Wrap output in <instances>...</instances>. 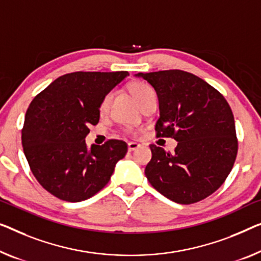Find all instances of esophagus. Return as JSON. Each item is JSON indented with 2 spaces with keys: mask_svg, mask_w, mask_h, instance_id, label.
<instances>
[{
  "mask_svg": "<svg viewBox=\"0 0 261 261\" xmlns=\"http://www.w3.org/2000/svg\"><path fill=\"white\" fill-rule=\"evenodd\" d=\"M139 146H141V145H139V144H138V143H135V142H130L129 144H127V150H129V151H130V152H132V151L137 150Z\"/></svg>",
  "mask_w": 261,
  "mask_h": 261,
  "instance_id": "1",
  "label": "esophagus"
}]
</instances>
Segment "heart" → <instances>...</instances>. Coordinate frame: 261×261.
<instances>
[{"instance_id": "heart-1", "label": "heart", "mask_w": 261, "mask_h": 261, "mask_svg": "<svg viewBox=\"0 0 261 261\" xmlns=\"http://www.w3.org/2000/svg\"><path fill=\"white\" fill-rule=\"evenodd\" d=\"M129 90L131 92L132 97L137 100V103L141 107L144 103H146L149 99L155 97L153 89L151 88L149 84L143 83V82H137V83L131 84ZM110 100H111V93H108V95L103 98L102 102H100V106H99L100 112H106L108 110L109 104H110Z\"/></svg>"}]
</instances>
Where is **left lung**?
I'll return each instance as SVG.
<instances>
[{"mask_svg": "<svg viewBox=\"0 0 261 261\" xmlns=\"http://www.w3.org/2000/svg\"><path fill=\"white\" fill-rule=\"evenodd\" d=\"M136 76L147 81L157 93V137L178 142L172 153L151 144L147 180L178 204L208 197L230 174L238 152L234 117L226 99L204 80L182 70Z\"/></svg>", "mask_w": 261, "mask_h": 261, "instance_id": "8db88e82", "label": "left lung"}]
</instances>
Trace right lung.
<instances>
[{
	"instance_id": "add662e5",
	"label": "right lung",
	"mask_w": 261,
	"mask_h": 261,
	"mask_svg": "<svg viewBox=\"0 0 261 261\" xmlns=\"http://www.w3.org/2000/svg\"><path fill=\"white\" fill-rule=\"evenodd\" d=\"M127 71H77L58 77L33 99L22 129V146L37 181L53 196L77 203L100 191L127 152L125 142L110 139L88 149L90 125L99 106Z\"/></svg>"
}]
</instances>
